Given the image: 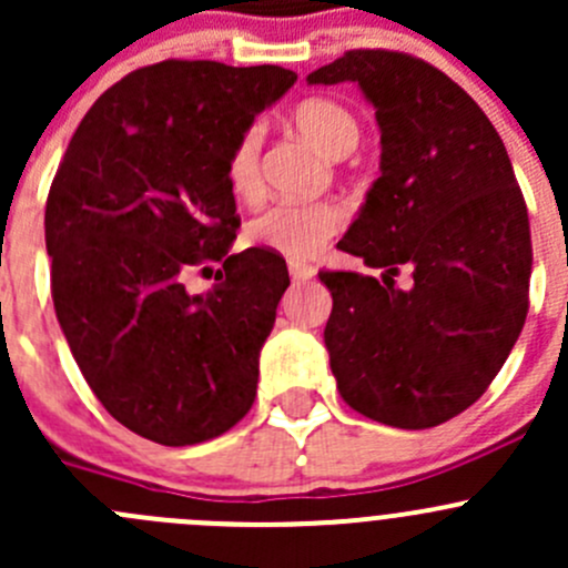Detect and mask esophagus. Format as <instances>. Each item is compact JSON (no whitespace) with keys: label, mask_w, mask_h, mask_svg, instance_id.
<instances>
[{"label":"esophagus","mask_w":568,"mask_h":568,"mask_svg":"<svg viewBox=\"0 0 568 568\" xmlns=\"http://www.w3.org/2000/svg\"><path fill=\"white\" fill-rule=\"evenodd\" d=\"M288 272H291V277H294V280H311V277H316V268L307 266V263H294V261H291V263H288Z\"/></svg>","instance_id":"obj_1"}]
</instances>
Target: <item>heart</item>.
Wrapping results in <instances>:
<instances>
[{
	"label": "heart",
	"mask_w": 568,
	"mask_h": 568,
	"mask_svg": "<svg viewBox=\"0 0 568 568\" xmlns=\"http://www.w3.org/2000/svg\"><path fill=\"white\" fill-rule=\"evenodd\" d=\"M294 123L313 145L329 156H346L359 140V125L346 106L332 99H305L294 109ZM227 186L236 197L261 194V125H247L233 142L225 162ZM346 225V211L335 200L274 203L247 225V242L288 261L316 257Z\"/></svg>",
	"instance_id": "obj_1"
}]
</instances>
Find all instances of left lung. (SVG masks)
<instances>
[{
    "instance_id": "obj_1",
    "label": "left lung",
    "mask_w": 568,
    "mask_h": 568,
    "mask_svg": "<svg viewBox=\"0 0 568 568\" xmlns=\"http://www.w3.org/2000/svg\"><path fill=\"white\" fill-rule=\"evenodd\" d=\"M307 82H357L382 129V175L337 247L385 283L318 272L337 390L385 426H439L486 393L528 316L530 222L511 159L484 109L420 57L352 49ZM400 267L406 292L392 285Z\"/></svg>"
}]
</instances>
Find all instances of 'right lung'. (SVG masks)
Listing matches in <instances>:
<instances>
[{"label": "right lung", "instance_id": "add662e5", "mask_svg": "<svg viewBox=\"0 0 568 568\" xmlns=\"http://www.w3.org/2000/svg\"><path fill=\"white\" fill-rule=\"evenodd\" d=\"M296 82L280 65L164 60L131 71L79 123L45 200L57 321L90 390L151 443L236 426L291 285L272 250L231 255L225 162L257 112ZM222 262L209 295L194 267Z\"/></svg>", "mask_w": 568, "mask_h": 568}]
</instances>
